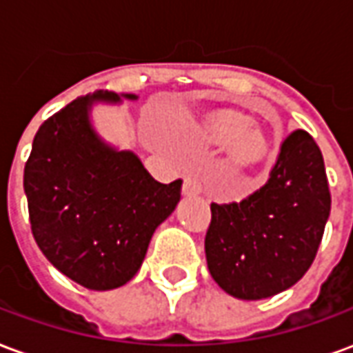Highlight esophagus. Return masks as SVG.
<instances>
[{
  "mask_svg": "<svg viewBox=\"0 0 353 353\" xmlns=\"http://www.w3.org/2000/svg\"><path fill=\"white\" fill-rule=\"evenodd\" d=\"M202 192V183L196 176H187L183 181V194L185 196H196Z\"/></svg>",
  "mask_w": 353,
  "mask_h": 353,
  "instance_id": "34e87169",
  "label": "esophagus"
}]
</instances>
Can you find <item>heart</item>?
<instances>
[{
	"label": "heart",
	"mask_w": 353,
	"mask_h": 353,
	"mask_svg": "<svg viewBox=\"0 0 353 353\" xmlns=\"http://www.w3.org/2000/svg\"><path fill=\"white\" fill-rule=\"evenodd\" d=\"M210 138L217 145H229L234 141L232 147V162L236 166H248L253 162L261 161V157L265 154L266 143L259 134L245 132V124L240 121H221L215 123L210 128Z\"/></svg>",
	"instance_id": "b5f03b06"
}]
</instances>
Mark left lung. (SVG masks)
Segmentation results:
<instances>
[{
    "mask_svg": "<svg viewBox=\"0 0 353 353\" xmlns=\"http://www.w3.org/2000/svg\"><path fill=\"white\" fill-rule=\"evenodd\" d=\"M331 212L325 164L308 132L281 141L270 177L242 202L212 204L204 250L210 274L229 295L259 301L303 278Z\"/></svg>",
    "mask_w": 353,
    "mask_h": 353,
    "instance_id": "1",
    "label": "left lung"
}]
</instances>
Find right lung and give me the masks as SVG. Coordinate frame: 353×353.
Masks as SVG:
<instances>
[{
  "mask_svg": "<svg viewBox=\"0 0 353 353\" xmlns=\"http://www.w3.org/2000/svg\"><path fill=\"white\" fill-rule=\"evenodd\" d=\"M121 96L98 90L47 119L24 168L39 250L64 276L94 291L121 288L136 276L154 229L181 199V179L154 181L136 154L108 145L94 130V103H119Z\"/></svg>",
  "mask_w": 353,
  "mask_h": 353,
  "instance_id": "right-lung-1",
  "label": "right lung"
}]
</instances>
